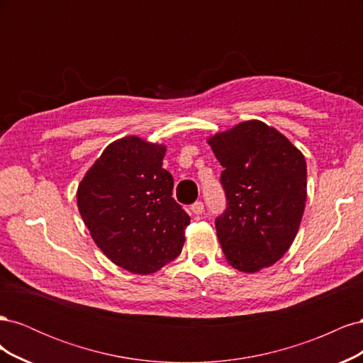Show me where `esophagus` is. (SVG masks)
Segmentation results:
<instances>
[{"label":"esophagus","instance_id":"obj_1","mask_svg":"<svg viewBox=\"0 0 363 363\" xmlns=\"http://www.w3.org/2000/svg\"><path fill=\"white\" fill-rule=\"evenodd\" d=\"M204 212V204L201 201H196L191 206V213L192 215H201Z\"/></svg>","mask_w":363,"mask_h":363}]
</instances>
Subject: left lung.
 Listing matches in <instances>:
<instances>
[{"label":"left lung","mask_w":363,"mask_h":363,"mask_svg":"<svg viewBox=\"0 0 363 363\" xmlns=\"http://www.w3.org/2000/svg\"><path fill=\"white\" fill-rule=\"evenodd\" d=\"M207 142L224 168L227 207L215 227L227 262L244 272L274 265L298 233L307 199L304 156L257 119Z\"/></svg>","instance_id":"left-lung-1"}]
</instances>
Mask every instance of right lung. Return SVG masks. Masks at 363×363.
<instances>
[{"mask_svg":"<svg viewBox=\"0 0 363 363\" xmlns=\"http://www.w3.org/2000/svg\"><path fill=\"white\" fill-rule=\"evenodd\" d=\"M167 147L138 136L108 145L86 172L77 206L94 242L115 265L152 274L177 257L191 218L162 168Z\"/></svg>","mask_w":363,"mask_h":363,"instance_id":"right-lung-1","label":"right lung"}]
</instances>
